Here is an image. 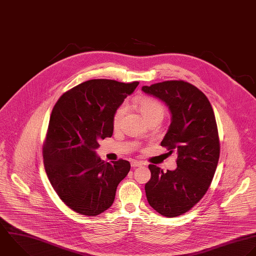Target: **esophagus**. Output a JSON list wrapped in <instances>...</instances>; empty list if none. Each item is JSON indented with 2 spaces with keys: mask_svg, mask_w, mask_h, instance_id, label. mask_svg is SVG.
<instances>
[{
  "mask_svg": "<svg viewBox=\"0 0 256 256\" xmlns=\"http://www.w3.org/2000/svg\"><path fill=\"white\" fill-rule=\"evenodd\" d=\"M130 164H132V168H138V166H142V162H138V160H132Z\"/></svg>",
  "mask_w": 256,
  "mask_h": 256,
  "instance_id": "esophagus-1",
  "label": "esophagus"
}]
</instances>
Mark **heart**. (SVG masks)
<instances>
[{
    "label": "heart",
    "instance_id": "1",
    "mask_svg": "<svg viewBox=\"0 0 256 256\" xmlns=\"http://www.w3.org/2000/svg\"><path fill=\"white\" fill-rule=\"evenodd\" d=\"M136 106L146 122L154 118L162 120L164 118V108L156 98H152L150 96H142L136 100ZM126 112V106L124 104L118 106V108L116 110L112 118V124L114 128H118L120 124V122Z\"/></svg>",
    "mask_w": 256,
    "mask_h": 256
}]
</instances>
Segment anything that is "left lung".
<instances>
[{"label":"left lung","mask_w":256,"mask_h":256,"mask_svg":"<svg viewBox=\"0 0 256 256\" xmlns=\"http://www.w3.org/2000/svg\"><path fill=\"white\" fill-rule=\"evenodd\" d=\"M142 90L164 102L172 122L162 146L176 152L178 168L164 172L150 164L146 184L150 206L166 218L184 214L208 192L220 158V138L212 106L196 86L184 80L144 86Z\"/></svg>","instance_id":"8db88e82"}]
</instances>
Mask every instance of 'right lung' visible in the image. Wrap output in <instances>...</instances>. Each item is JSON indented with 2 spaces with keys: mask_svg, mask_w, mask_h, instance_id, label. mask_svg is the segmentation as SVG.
Masks as SVG:
<instances>
[{
  "mask_svg": "<svg viewBox=\"0 0 256 256\" xmlns=\"http://www.w3.org/2000/svg\"><path fill=\"white\" fill-rule=\"evenodd\" d=\"M138 82L90 80L64 92L54 104L42 148L48 180L74 212L94 216L110 208L118 184L128 176V160L104 162L98 140L110 138L112 118Z\"/></svg>",
  "mask_w": 256,
  "mask_h": 256,
  "instance_id": "add662e5",
  "label": "right lung"
}]
</instances>
